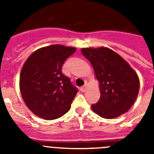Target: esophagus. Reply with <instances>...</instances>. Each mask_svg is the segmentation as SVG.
<instances>
[{
  "label": "esophagus",
  "instance_id": "obj_1",
  "mask_svg": "<svg viewBox=\"0 0 154 154\" xmlns=\"http://www.w3.org/2000/svg\"><path fill=\"white\" fill-rule=\"evenodd\" d=\"M87 88H88V86H87L86 84H85L83 86H82L81 88H80V90H81L82 92H85V91H86Z\"/></svg>",
  "mask_w": 154,
  "mask_h": 154
}]
</instances>
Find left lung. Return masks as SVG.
<instances>
[{"mask_svg": "<svg viewBox=\"0 0 154 154\" xmlns=\"http://www.w3.org/2000/svg\"><path fill=\"white\" fill-rule=\"evenodd\" d=\"M81 51L92 64L99 82L100 99L91 106L92 111L104 119L126 113L135 103L140 90L137 72L109 48H83Z\"/></svg>", "mask_w": 154, "mask_h": 154, "instance_id": "1", "label": "left lung"}]
</instances>
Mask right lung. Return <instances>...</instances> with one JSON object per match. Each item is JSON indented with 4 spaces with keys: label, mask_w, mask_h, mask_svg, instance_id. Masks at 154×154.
I'll return each mask as SVG.
<instances>
[{
    "label": "right lung",
    "mask_w": 154,
    "mask_h": 154,
    "mask_svg": "<svg viewBox=\"0 0 154 154\" xmlns=\"http://www.w3.org/2000/svg\"><path fill=\"white\" fill-rule=\"evenodd\" d=\"M76 48L52 45L34 51L21 69L19 87L27 107L46 120L60 118L70 109L78 90L62 74L65 59Z\"/></svg>",
    "instance_id": "obj_1"
}]
</instances>
